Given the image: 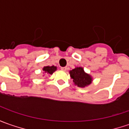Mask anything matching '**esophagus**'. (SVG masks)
I'll return each mask as SVG.
<instances>
[{"label":"esophagus","mask_w":129,"mask_h":129,"mask_svg":"<svg viewBox=\"0 0 129 129\" xmlns=\"http://www.w3.org/2000/svg\"><path fill=\"white\" fill-rule=\"evenodd\" d=\"M60 69H61L62 71H66L67 70V67H66V66H64V67H61Z\"/></svg>","instance_id":"obj_1"}]
</instances>
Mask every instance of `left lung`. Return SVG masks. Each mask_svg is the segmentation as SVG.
I'll return each instance as SVG.
<instances>
[{
    "label": "left lung",
    "mask_w": 129,
    "mask_h": 129,
    "mask_svg": "<svg viewBox=\"0 0 129 129\" xmlns=\"http://www.w3.org/2000/svg\"><path fill=\"white\" fill-rule=\"evenodd\" d=\"M71 77L73 79V82L78 87H85L91 84L92 78L91 76L84 72L81 67H77L70 71Z\"/></svg>",
    "instance_id": "left-lung-1"
}]
</instances>
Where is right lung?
<instances>
[{
  "mask_svg": "<svg viewBox=\"0 0 129 129\" xmlns=\"http://www.w3.org/2000/svg\"><path fill=\"white\" fill-rule=\"evenodd\" d=\"M43 71L45 73L53 74V73L56 70V67L53 66H46V67H44L43 69Z\"/></svg>",
  "mask_w": 129,
  "mask_h": 129,
  "instance_id": "right-lung-1",
  "label": "right lung"
}]
</instances>
